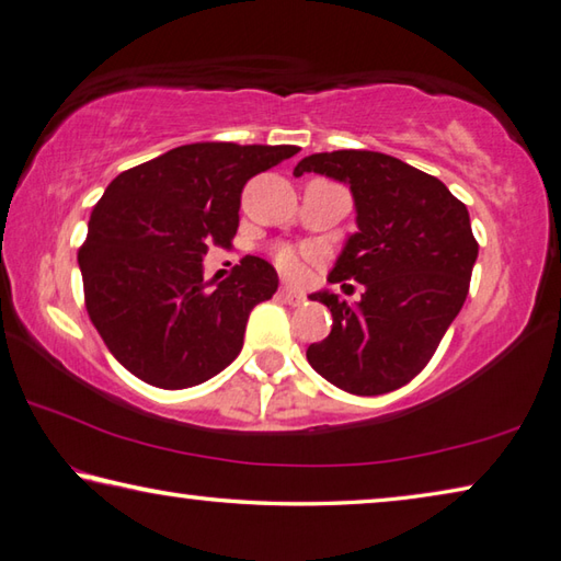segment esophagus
I'll return each instance as SVG.
<instances>
[{
	"label": "esophagus",
	"instance_id": "34e87169",
	"mask_svg": "<svg viewBox=\"0 0 561 561\" xmlns=\"http://www.w3.org/2000/svg\"><path fill=\"white\" fill-rule=\"evenodd\" d=\"M279 297L289 304V307H301L307 297H304V291L299 289H291V287H282L279 289Z\"/></svg>",
	"mask_w": 561,
	"mask_h": 561
}]
</instances>
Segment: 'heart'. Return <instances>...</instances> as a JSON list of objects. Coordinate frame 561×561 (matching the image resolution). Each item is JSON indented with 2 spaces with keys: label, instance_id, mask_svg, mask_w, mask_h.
I'll return each mask as SVG.
<instances>
[{
  "label": "heart",
  "instance_id": "1",
  "mask_svg": "<svg viewBox=\"0 0 561 561\" xmlns=\"http://www.w3.org/2000/svg\"><path fill=\"white\" fill-rule=\"evenodd\" d=\"M274 262H277V267L284 274H289V277H294V274H299V270H301L299 254L294 252L291 248H279L277 252H274Z\"/></svg>",
  "mask_w": 561,
  "mask_h": 561
}]
</instances>
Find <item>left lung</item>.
Returning <instances> with one entry per match:
<instances>
[{"mask_svg": "<svg viewBox=\"0 0 561 561\" xmlns=\"http://www.w3.org/2000/svg\"><path fill=\"white\" fill-rule=\"evenodd\" d=\"M311 171L351 188L358 226L329 282L353 279L365 291L355 304L329 289L311 294L333 325L307 358L345 392H392L430 363L463 307L478 257L471 218L439 179L380 151L304 157L294 176Z\"/></svg>", "mask_w": 561, "mask_h": 561, "instance_id": "1", "label": "left lung"}]
</instances>
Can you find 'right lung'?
<instances>
[{"mask_svg":"<svg viewBox=\"0 0 561 561\" xmlns=\"http://www.w3.org/2000/svg\"><path fill=\"white\" fill-rule=\"evenodd\" d=\"M297 147L203 141L112 179L78 252L90 321L110 353L154 387L183 390L238 358L250 311L279 277L248 254L226 282H203L210 245L238 230L242 186Z\"/></svg>","mask_w":561,"mask_h":561,"instance_id":"1","label":"right lung"}]
</instances>
